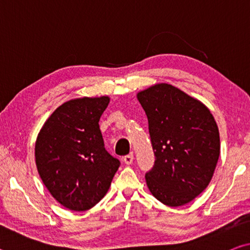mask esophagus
I'll return each mask as SVG.
<instances>
[{
    "label": "esophagus",
    "instance_id": "1",
    "mask_svg": "<svg viewBox=\"0 0 250 250\" xmlns=\"http://www.w3.org/2000/svg\"><path fill=\"white\" fill-rule=\"evenodd\" d=\"M133 160H134L133 154H128V155H125V158H124V162L125 164H128V166H130V164L133 163Z\"/></svg>",
    "mask_w": 250,
    "mask_h": 250
}]
</instances>
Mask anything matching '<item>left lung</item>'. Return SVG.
<instances>
[{"label":"left lung","mask_w":250,"mask_h":250,"mask_svg":"<svg viewBox=\"0 0 250 250\" xmlns=\"http://www.w3.org/2000/svg\"><path fill=\"white\" fill-rule=\"evenodd\" d=\"M149 121L154 167L146 174L156 200L177 207L208 186L221 153L216 121L206 105L170 83L139 91Z\"/></svg>","instance_id":"left-lung-1"}]
</instances>
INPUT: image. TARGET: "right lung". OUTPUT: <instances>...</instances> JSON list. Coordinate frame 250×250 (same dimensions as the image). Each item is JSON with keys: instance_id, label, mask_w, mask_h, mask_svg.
Masks as SVG:
<instances>
[{"instance_id": "obj_1", "label": "right lung", "mask_w": 250, "mask_h": 250, "mask_svg": "<svg viewBox=\"0 0 250 250\" xmlns=\"http://www.w3.org/2000/svg\"><path fill=\"white\" fill-rule=\"evenodd\" d=\"M109 101L108 96L66 101L37 135V171L52 196L68 209L94 207L107 194L119 168V160L104 149L98 124Z\"/></svg>"}]
</instances>
